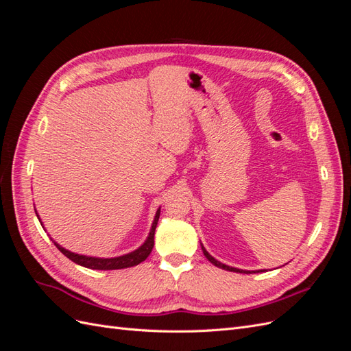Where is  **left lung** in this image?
<instances>
[{
	"mask_svg": "<svg viewBox=\"0 0 351 351\" xmlns=\"http://www.w3.org/2000/svg\"><path fill=\"white\" fill-rule=\"evenodd\" d=\"M202 250H204V254L206 256V259H208L210 263H214L215 267H218V268H222V269H226V271H231V272H240V274H252V272H254V271H243V269H237V268H231V267H228V265L221 263V262H218L217 259L212 258L204 246H202Z\"/></svg>",
	"mask_w": 351,
	"mask_h": 351,
	"instance_id": "1",
	"label": "left lung"
}]
</instances>
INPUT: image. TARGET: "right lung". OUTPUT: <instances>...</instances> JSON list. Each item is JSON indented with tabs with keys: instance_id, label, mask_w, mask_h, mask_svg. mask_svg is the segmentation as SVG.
Listing matches in <instances>:
<instances>
[{
	"instance_id": "add662e5",
	"label": "right lung",
	"mask_w": 351,
	"mask_h": 351,
	"mask_svg": "<svg viewBox=\"0 0 351 351\" xmlns=\"http://www.w3.org/2000/svg\"><path fill=\"white\" fill-rule=\"evenodd\" d=\"M158 219H159V209L156 210V215L154 219V224L149 232V237L146 239V241L142 244V246L129 253V254H124V256H119V258H111V259H101V258H89V256H83V254H76V253H71L69 250H66L64 247H61L60 244H57L54 241V244L57 246V249L62 253L66 254V256L73 261L74 263L82 265L84 268H89V269H99V271H110V269H123V268H129V267H134V265H139L141 262H143L147 256H149V253L152 252L154 247V236H155V228L158 224Z\"/></svg>"
}]
</instances>
